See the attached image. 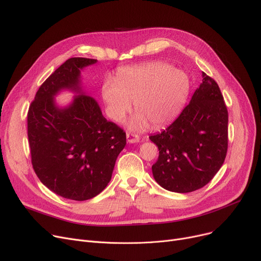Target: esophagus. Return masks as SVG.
I'll list each match as a JSON object with an SVG mask.
<instances>
[{
  "instance_id": "1",
  "label": "esophagus",
  "mask_w": 261,
  "mask_h": 261,
  "mask_svg": "<svg viewBox=\"0 0 261 261\" xmlns=\"http://www.w3.org/2000/svg\"><path fill=\"white\" fill-rule=\"evenodd\" d=\"M127 142L130 144H135L140 142V138L138 135L132 134V133H127Z\"/></svg>"
}]
</instances>
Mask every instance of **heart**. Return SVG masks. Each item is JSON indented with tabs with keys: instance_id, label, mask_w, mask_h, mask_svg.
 I'll list each match as a JSON object with an SVG mask.
<instances>
[{
	"instance_id": "b5f03b06",
	"label": "heart",
	"mask_w": 261,
	"mask_h": 261,
	"mask_svg": "<svg viewBox=\"0 0 261 261\" xmlns=\"http://www.w3.org/2000/svg\"><path fill=\"white\" fill-rule=\"evenodd\" d=\"M190 91L187 74L165 62H149L123 67L116 79L106 78L101 97L108 116L120 121L132 109L138 110L128 121L133 131H143L152 123L165 126L182 111Z\"/></svg>"
}]
</instances>
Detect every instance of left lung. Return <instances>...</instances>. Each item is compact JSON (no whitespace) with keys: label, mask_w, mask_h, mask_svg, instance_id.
<instances>
[{"label":"left lung","mask_w":261,"mask_h":261,"mask_svg":"<svg viewBox=\"0 0 261 261\" xmlns=\"http://www.w3.org/2000/svg\"><path fill=\"white\" fill-rule=\"evenodd\" d=\"M202 78L180 116L149 136L160 151L152 165L154 180L172 193H190L206 185L226 156L227 109L217 82L204 72Z\"/></svg>","instance_id":"1"}]
</instances>
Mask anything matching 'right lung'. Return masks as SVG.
Segmentation results:
<instances>
[{
  "mask_svg": "<svg viewBox=\"0 0 261 261\" xmlns=\"http://www.w3.org/2000/svg\"><path fill=\"white\" fill-rule=\"evenodd\" d=\"M97 60L70 58L41 86L27 115L32 163L39 180L65 199L85 201L111 181L126 133L102 115L82 87L81 71ZM63 90L75 95L68 105L54 98Z\"/></svg>",
  "mask_w": 261,
  "mask_h": 261,
  "instance_id": "obj_1",
  "label": "right lung"
}]
</instances>
